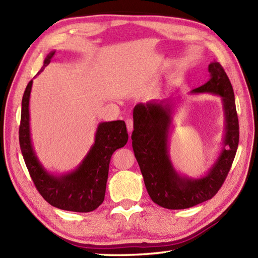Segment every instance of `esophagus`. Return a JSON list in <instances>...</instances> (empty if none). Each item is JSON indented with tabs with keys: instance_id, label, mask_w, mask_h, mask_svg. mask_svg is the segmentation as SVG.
Returning a JSON list of instances; mask_svg holds the SVG:
<instances>
[{
	"instance_id": "esophagus-1",
	"label": "esophagus",
	"mask_w": 258,
	"mask_h": 258,
	"mask_svg": "<svg viewBox=\"0 0 258 258\" xmlns=\"http://www.w3.org/2000/svg\"><path fill=\"white\" fill-rule=\"evenodd\" d=\"M126 127H127L128 134L131 136V134H132V132H133V119H131V118L126 119Z\"/></svg>"
}]
</instances>
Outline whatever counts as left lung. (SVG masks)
Returning a JSON list of instances; mask_svg holds the SVG:
<instances>
[{
    "mask_svg": "<svg viewBox=\"0 0 258 258\" xmlns=\"http://www.w3.org/2000/svg\"><path fill=\"white\" fill-rule=\"evenodd\" d=\"M208 71L211 80L190 94L221 97L225 131L220 154L201 177L179 174L169 156V134L178 100L140 103L133 109L132 145L147 193L153 202L168 210H184L211 200L222 187L236 154L239 128L232 84L218 62H212Z\"/></svg>",
    "mask_w": 258,
    "mask_h": 258,
    "instance_id": "8db88e82",
    "label": "left lung"
}]
</instances>
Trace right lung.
I'll use <instances>...</instances> for the list:
<instances>
[{"label": "right lung", "mask_w": 258, "mask_h": 258, "mask_svg": "<svg viewBox=\"0 0 258 258\" xmlns=\"http://www.w3.org/2000/svg\"><path fill=\"white\" fill-rule=\"evenodd\" d=\"M55 51L47 54L40 74L53 61ZM33 80L22 98L19 131L22 155L35 187L48 204L59 210L87 213L96 210L105 197L108 165L113 153L127 143L124 120L102 122L97 125L94 143L75 169L64 174L48 172L38 160L33 147L30 127V96Z\"/></svg>", "instance_id": "add662e5"}]
</instances>
